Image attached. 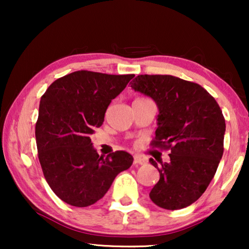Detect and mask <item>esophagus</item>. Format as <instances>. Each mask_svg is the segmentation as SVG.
<instances>
[{
  "label": "esophagus",
  "mask_w": 249,
  "mask_h": 249,
  "mask_svg": "<svg viewBox=\"0 0 249 249\" xmlns=\"http://www.w3.org/2000/svg\"><path fill=\"white\" fill-rule=\"evenodd\" d=\"M146 162H147V160L145 158H142V156L139 155L134 156V164H145Z\"/></svg>",
  "instance_id": "1"
}]
</instances>
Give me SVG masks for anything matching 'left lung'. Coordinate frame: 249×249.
I'll return each instance as SVG.
<instances>
[{"label":"left lung","instance_id":"1","mask_svg":"<svg viewBox=\"0 0 249 249\" xmlns=\"http://www.w3.org/2000/svg\"><path fill=\"white\" fill-rule=\"evenodd\" d=\"M135 90L152 97L159 117L153 147L170 149L158 165L160 180L149 198L165 210L189 206L203 195L223 155L226 121L214 97L200 85L170 74H139Z\"/></svg>","mask_w":249,"mask_h":249}]
</instances>
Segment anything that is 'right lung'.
<instances>
[{
    "instance_id": "right-lung-1",
    "label": "right lung",
    "mask_w": 249,
    "mask_h": 249,
    "mask_svg": "<svg viewBox=\"0 0 249 249\" xmlns=\"http://www.w3.org/2000/svg\"><path fill=\"white\" fill-rule=\"evenodd\" d=\"M134 77L74 71L51 84L40 98L35 127L38 160L51 189L69 205H93L131 166L134 159L124 151L98 155L89 136Z\"/></svg>"
}]
</instances>
